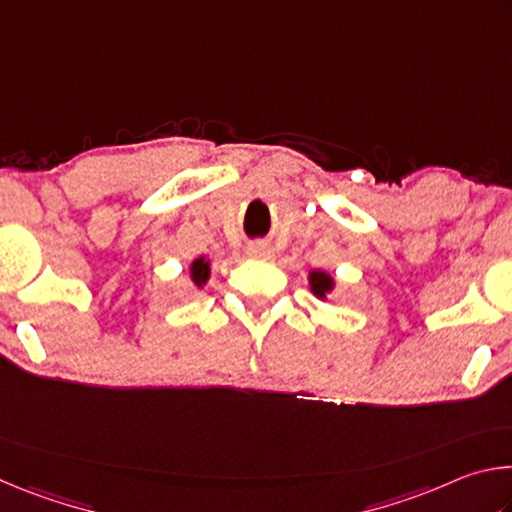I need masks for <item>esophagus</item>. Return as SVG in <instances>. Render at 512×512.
<instances>
[{"label": "esophagus", "instance_id": "esophagus-1", "mask_svg": "<svg viewBox=\"0 0 512 512\" xmlns=\"http://www.w3.org/2000/svg\"><path fill=\"white\" fill-rule=\"evenodd\" d=\"M248 255L253 259H271L273 250H271V246L262 244V241H255V244L248 246Z\"/></svg>", "mask_w": 512, "mask_h": 512}]
</instances>
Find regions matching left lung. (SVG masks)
I'll list each match as a JSON object with an SVG mask.
<instances>
[{
    "label": "left lung",
    "mask_w": 512,
    "mask_h": 512,
    "mask_svg": "<svg viewBox=\"0 0 512 512\" xmlns=\"http://www.w3.org/2000/svg\"><path fill=\"white\" fill-rule=\"evenodd\" d=\"M307 280H309V291L314 293L318 300H327L329 293H332L336 287L334 277L327 271H320V268H316V271H309Z\"/></svg>",
    "instance_id": "obj_1"
}]
</instances>
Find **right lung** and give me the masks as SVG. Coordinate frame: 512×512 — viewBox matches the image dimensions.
<instances>
[{
	"mask_svg": "<svg viewBox=\"0 0 512 512\" xmlns=\"http://www.w3.org/2000/svg\"><path fill=\"white\" fill-rule=\"evenodd\" d=\"M210 275H212V259H207L205 255L192 259V264H189V280L196 289H203L207 282H210Z\"/></svg>",
	"mask_w": 512,
	"mask_h": 512,
	"instance_id": "obj_1",
	"label": "right lung"
}]
</instances>
